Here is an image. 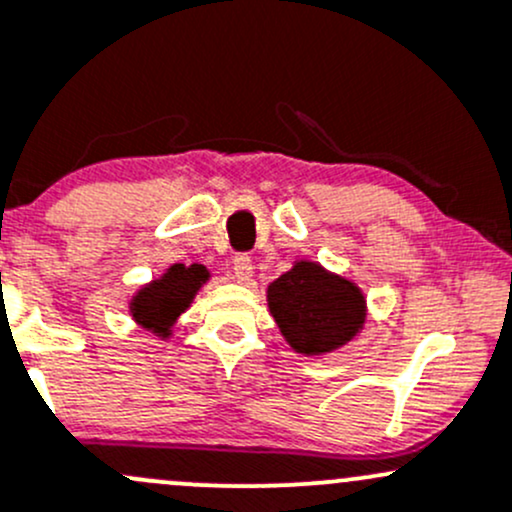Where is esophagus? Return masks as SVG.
<instances>
[{
	"label": "esophagus",
	"instance_id": "1",
	"mask_svg": "<svg viewBox=\"0 0 512 512\" xmlns=\"http://www.w3.org/2000/svg\"><path fill=\"white\" fill-rule=\"evenodd\" d=\"M233 277L238 279V282L247 284L252 279V260L250 255H245V252H240V255L233 257Z\"/></svg>",
	"mask_w": 512,
	"mask_h": 512
}]
</instances>
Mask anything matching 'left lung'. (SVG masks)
Wrapping results in <instances>:
<instances>
[{"label": "left lung", "instance_id": "left-lung-1", "mask_svg": "<svg viewBox=\"0 0 512 512\" xmlns=\"http://www.w3.org/2000/svg\"><path fill=\"white\" fill-rule=\"evenodd\" d=\"M269 311L289 345L301 355H320L345 345L364 323V299L357 286L299 262L267 291Z\"/></svg>", "mask_w": 512, "mask_h": 512}]
</instances>
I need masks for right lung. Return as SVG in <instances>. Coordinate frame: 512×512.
<instances>
[{"label":"right lung","mask_w":512,"mask_h":512,"mask_svg":"<svg viewBox=\"0 0 512 512\" xmlns=\"http://www.w3.org/2000/svg\"><path fill=\"white\" fill-rule=\"evenodd\" d=\"M206 279H209V272L201 265L170 267L160 282L145 286L133 299V318L145 328L167 335V328L189 306V301L194 299L201 282Z\"/></svg>","instance_id":"obj_1"}]
</instances>
